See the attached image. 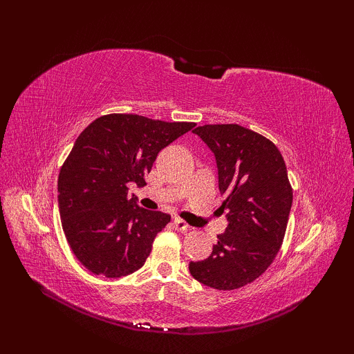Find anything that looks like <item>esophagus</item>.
I'll use <instances>...</instances> for the list:
<instances>
[{"instance_id": "34e87169", "label": "esophagus", "mask_w": 354, "mask_h": 354, "mask_svg": "<svg viewBox=\"0 0 354 354\" xmlns=\"http://www.w3.org/2000/svg\"><path fill=\"white\" fill-rule=\"evenodd\" d=\"M174 227H176V230H180V232H185V230H187L189 229V224L185 221V220H181V218H178V217H176L174 218Z\"/></svg>"}]
</instances>
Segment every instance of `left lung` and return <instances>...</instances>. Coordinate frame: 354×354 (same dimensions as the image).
I'll use <instances>...</instances> for the list:
<instances>
[{"label":"left lung","mask_w":354,"mask_h":354,"mask_svg":"<svg viewBox=\"0 0 354 354\" xmlns=\"http://www.w3.org/2000/svg\"><path fill=\"white\" fill-rule=\"evenodd\" d=\"M211 149L218 168L227 227L208 259L190 261L203 285L232 291L254 282L279 252L292 189L285 160L269 138L238 124L202 125L194 130Z\"/></svg>","instance_id":"left-lung-1"}]
</instances>
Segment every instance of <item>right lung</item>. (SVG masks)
Here are the masks:
<instances>
[{"instance_id": "add662e5", "label": "right lung", "mask_w": 354, "mask_h": 354, "mask_svg": "<svg viewBox=\"0 0 354 354\" xmlns=\"http://www.w3.org/2000/svg\"><path fill=\"white\" fill-rule=\"evenodd\" d=\"M195 125L111 113L80 134L60 169L57 198L63 232L85 269L122 277L145 264L171 217L138 207L128 186L143 187L158 153Z\"/></svg>"}]
</instances>
